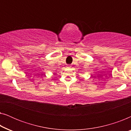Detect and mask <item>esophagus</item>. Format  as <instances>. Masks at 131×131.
I'll return each mask as SVG.
<instances>
[{"instance_id": "34e87169", "label": "esophagus", "mask_w": 131, "mask_h": 131, "mask_svg": "<svg viewBox=\"0 0 131 131\" xmlns=\"http://www.w3.org/2000/svg\"><path fill=\"white\" fill-rule=\"evenodd\" d=\"M71 66H70V65H67V68H71Z\"/></svg>"}]
</instances>
